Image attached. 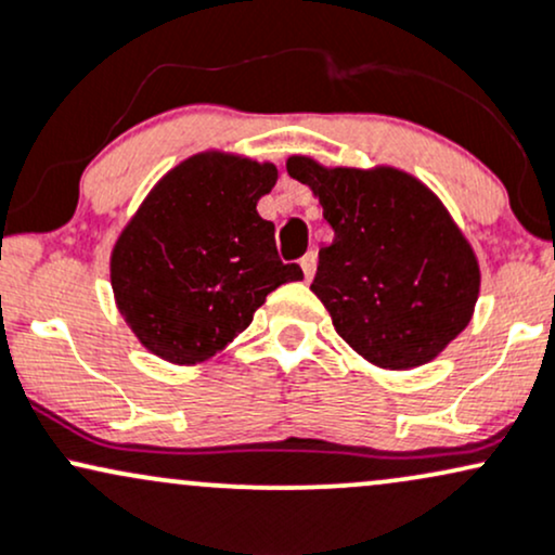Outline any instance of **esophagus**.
<instances>
[{
    "label": "esophagus",
    "mask_w": 555,
    "mask_h": 555,
    "mask_svg": "<svg viewBox=\"0 0 555 555\" xmlns=\"http://www.w3.org/2000/svg\"><path fill=\"white\" fill-rule=\"evenodd\" d=\"M301 270H304V278L311 280L314 278V270H317V257L314 251H309L306 257H301Z\"/></svg>",
    "instance_id": "34e87169"
}]
</instances>
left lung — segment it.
<instances>
[{"label":"left lung","mask_w":555,"mask_h":555,"mask_svg":"<svg viewBox=\"0 0 555 555\" xmlns=\"http://www.w3.org/2000/svg\"><path fill=\"white\" fill-rule=\"evenodd\" d=\"M285 168L311 186L335 231L311 291L337 335L382 369L434 361L467 327L480 293L478 259L447 207L397 168H324L306 155Z\"/></svg>","instance_id":"1"}]
</instances>
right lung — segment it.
<instances>
[{"label":"right lung","mask_w":555,"mask_h":555,"mask_svg":"<svg viewBox=\"0 0 555 555\" xmlns=\"http://www.w3.org/2000/svg\"><path fill=\"white\" fill-rule=\"evenodd\" d=\"M272 163L199 153L155 184L111 254L116 306L150 353L189 366L251 324L267 293L301 280L257 202Z\"/></svg>","instance_id":"right-lung-1"}]
</instances>
